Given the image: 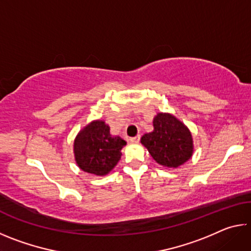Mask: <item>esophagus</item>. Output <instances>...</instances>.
<instances>
[{"label":"esophagus","instance_id":"esophagus-1","mask_svg":"<svg viewBox=\"0 0 251 251\" xmlns=\"http://www.w3.org/2000/svg\"><path fill=\"white\" fill-rule=\"evenodd\" d=\"M139 141H141V136H136V137H133V138L129 139V142L134 143V144L139 143Z\"/></svg>","mask_w":251,"mask_h":251}]
</instances>
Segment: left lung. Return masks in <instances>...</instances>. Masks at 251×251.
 <instances>
[{"mask_svg": "<svg viewBox=\"0 0 251 251\" xmlns=\"http://www.w3.org/2000/svg\"><path fill=\"white\" fill-rule=\"evenodd\" d=\"M154 130L143 135L141 143L157 164L177 168L192 158L193 136L188 127L169 113H157L152 120Z\"/></svg>", "mask_w": 251, "mask_h": 251, "instance_id": "8db88e82", "label": "left lung"}]
</instances>
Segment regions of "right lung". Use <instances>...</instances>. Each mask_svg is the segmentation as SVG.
<instances>
[{"mask_svg":"<svg viewBox=\"0 0 251 251\" xmlns=\"http://www.w3.org/2000/svg\"><path fill=\"white\" fill-rule=\"evenodd\" d=\"M125 145L122 137L109 133V126L104 121H93L74 139L75 161L85 173L105 176L120 161Z\"/></svg>","mask_w":251,"mask_h":251,"instance_id":"add662e5","label":"right lung"}]
</instances>
